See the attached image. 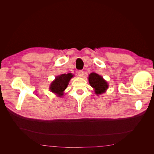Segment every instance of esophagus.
Instances as JSON below:
<instances>
[{
    "mask_svg": "<svg viewBox=\"0 0 154 154\" xmlns=\"http://www.w3.org/2000/svg\"><path fill=\"white\" fill-rule=\"evenodd\" d=\"M83 74H84V72H83V71H82V70H80V71H78V76H80L81 77L83 76Z\"/></svg>",
    "mask_w": 154,
    "mask_h": 154,
    "instance_id": "34e87169",
    "label": "esophagus"
}]
</instances>
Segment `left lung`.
Masks as SVG:
<instances>
[{"label":"left lung","mask_w":154,"mask_h":154,"mask_svg":"<svg viewBox=\"0 0 154 154\" xmlns=\"http://www.w3.org/2000/svg\"><path fill=\"white\" fill-rule=\"evenodd\" d=\"M88 82H89L91 87L95 89L96 94H100L103 93L108 88V83L103 80L102 76L99 74L92 72L88 76Z\"/></svg>","instance_id":"1"}]
</instances>
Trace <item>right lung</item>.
Returning <instances> with one entry per match:
<instances>
[{
    "mask_svg": "<svg viewBox=\"0 0 154 154\" xmlns=\"http://www.w3.org/2000/svg\"><path fill=\"white\" fill-rule=\"evenodd\" d=\"M73 76L71 73L63 74L57 76L55 80L51 83L50 90L52 92L56 93L58 96H62L63 92L67 88L69 82Z\"/></svg>",
    "mask_w": 154,
    "mask_h": 154,
    "instance_id": "obj_1",
    "label": "right lung"
}]
</instances>
